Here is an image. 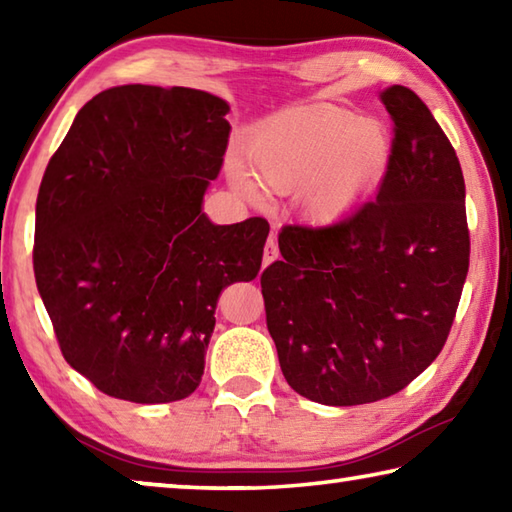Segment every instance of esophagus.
<instances>
[{
  "label": "esophagus",
  "instance_id": "1",
  "mask_svg": "<svg viewBox=\"0 0 512 512\" xmlns=\"http://www.w3.org/2000/svg\"><path fill=\"white\" fill-rule=\"evenodd\" d=\"M280 257V250H277V244H275V239L271 237L266 241V248H264V259H262V264L264 266H268V264H273L275 259Z\"/></svg>",
  "mask_w": 512,
  "mask_h": 512
}]
</instances>
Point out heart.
I'll list each match as a JSON object with an SVG mask.
<instances>
[{
  "instance_id": "b5f03b06",
  "label": "heart",
  "mask_w": 512,
  "mask_h": 512,
  "mask_svg": "<svg viewBox=\"0 0 512 512\" xmlns=\"http://www.w3.org/2000/svg\"><path fill=\"white\" fill-rule=\"evenodd\" d=\"M393 146L377 121L327 101L280 108L253 128L246 160L230 158L232 189L262 205L271 194H298L311 219L336 223L375 194L391 167Z\"/></svg>"
}]
</instances>
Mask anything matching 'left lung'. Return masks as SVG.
Segmentation results:
<instances>
[{
    "mask_svg": "<svg viewBox=\"0 0 512 512\" xmlns=\"http://www.w3.org/2000/svg\"><path fill=\"white\" fill-rule=\"evenodd\" d=\"M379 97L395 137L377 198L327 228H282V259L262 273L284 379L329 406L384 400L429 368L470 266L454 146L413 90Z\"/></svg>",
    "mask_w": 512,
    "mask_h": 512,
    "instance_id": "8db88e82",
    "label": "left lung"
}]
</instances>
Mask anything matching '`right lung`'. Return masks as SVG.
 Returning a JSON list of instances; mask_svg holds the SVG:
<instances>
[{
  "mask_svg": "<svg viewBox=\"0 0 512 512\" xmlns=\"http://www.w3.org/2000/svg\"><path fill=\"white\" fill-rule=\"evenodd\" d=\"M228 112L203 90L117 85L79 110L42 176L40 298L65 361L117 400L192 395L221 291L262 266L266 219L203 212Z\"/></svg>",
  "mask_w": 512,
  "mask_h": 512,
  "instance_id": "add662e5",
  "label": "right lung"
}]
</instances>
